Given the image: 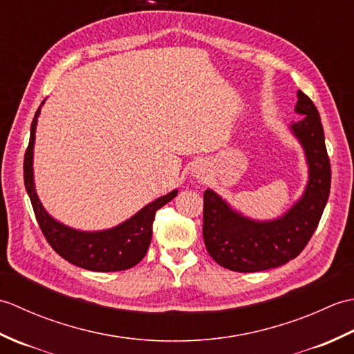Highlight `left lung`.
Listing matches in <instances>:
<instances>
[{"label":"left lung","instance_id":"8db88e82","mask_svg":"<svg viewBox=\"0 0 354 354\" xmlns=\"http://www.w3.org/2000/svg\"><path fill=\"white\" fill-rule=\"evenodd\" d=\"M295 111L303 120L290 124L309 164V183L295 205L275 221L259 222L234 212L213 190L204 193V242L216 263L236 272H259L295 259L317 230L324 212L332 171L319 112L303 91Z\"/></svg>","mask_w":354,"mask_h":354}]
</instances>
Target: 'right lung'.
I'll use <instances>...</instances> for the list:
<instances>
[{"label": "right lung", "mask_w": 354, "mask_h": 354, "mask_svg": "<svg viewBox=\"0 0 354 354\" xmlns=\"http://www.w3.org/2000/svg\"><path fill=\"white\" fill-rule=\"evenodd\" d=\"M39 112L41 106L36 111L32 127H30V141L24 155V184L42 234L62 259L79 268L95 270V272H115V270H124L135 266L142 260L149 250L155 213L175 198L178 190H173L165 196L150 202L131 219L120 223L115 228L85 232L65 227L45 212L35 190L33 146Z\"/></svg>", "instance_id": "1"}]
</instances>
